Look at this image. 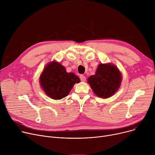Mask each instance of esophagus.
<instances>
[{
  "instance_id": "34e87169",
  "label": "esophagus",
  "mask_w": 155,
  "mask_h": 155,
  "mask_svg": "<svg viewBox=\"0 0 155 155\" xmlns=\"http://www.w3.org/2000/svg\"><path fill=\"white\" fill-rule=\"evenodd\" d=\"M79 78H80L81 81H86V78L84 75H81L79 76Z\"/></svg>"
}]
</instances>
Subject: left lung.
Listing matches in <instances>:
<instances>
[{"instance_id": "8db88e82", "label": "left lung", "mask_w": 155, "mask_h": 155, "mask_svg": "<svg viewBox=\"0 0 155 155\" xmlns=\"http://www.w3.org/2000/svg\"><path fill=\"white\" fill-rule=\"evenodd\" d=\"M87 81L96 96L107 98L113 95L119 89L121 75L115 66L110 64H100L96 74L91 76Z\"/></svg>"}]
</instances>
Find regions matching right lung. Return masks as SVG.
Listing matches in <instances>:
<instances>
[{"label":"right lung","instance_id":"right-lung-1","mask_svg":"<svg viewBox=\"0 0 155 155\" xmlns=\"http://www.w3.org/2000/svg\"><path fill=\"white\" fill-rule=\"evenodd\" d=\"M80 83L74 74L68 73L60 63L53 61L48 64L40 77V84L45 94L54 99H61L70 93L75 83Z\"/></svg>","mask_w":155,"mask_h":155}]
</instances>
